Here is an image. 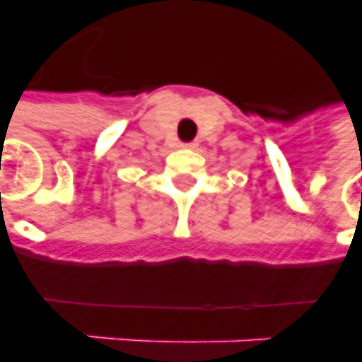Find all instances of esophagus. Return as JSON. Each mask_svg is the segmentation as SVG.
Segmentation results:
<instances>
[{
    "label": "esophagus",
    "mask_w": 362,
    "mask_h": 362,
    "mask_svg": "<svg viewBox=\"0 0 362 362\" xmlns=\"http://www.w3.org/2000/svg\"><path fill=\"white\" fill-rule=\"evenodd\" d=\"M183 148H187V150H194L197 144H194V142H189V144H183Z\"/></svg>",
    "instance_id": "esophagus-1"
}]
</instances>
